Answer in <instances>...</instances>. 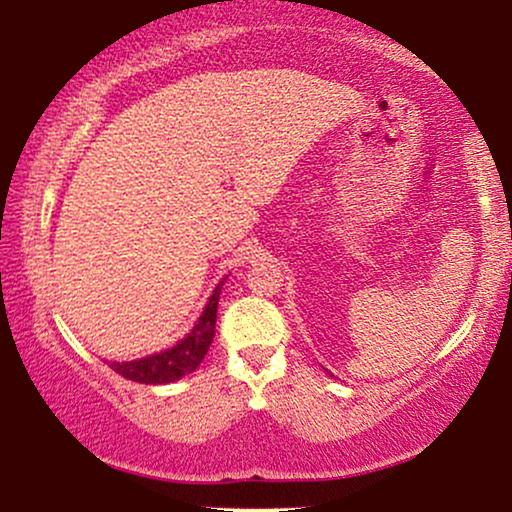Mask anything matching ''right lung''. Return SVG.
Listing matches in <instances>:
<instances>
[{
  "label": "right lung",
  "instance_id": "obj_1",
  "mask_svg": "<svg viewBox=\"0 0 512 512\" xmlns=\"http://www.w3.org/2000/svg\"><path fill=\"white\" fill-rule=\"evenodd\" d=\"M223 280L218 282L216 289L208 296L204 311H201L197 323H194L185 337L178 339L173 346H168V349L154 351L149 356L132 358V361H111V370H116L125 380L140 384H170L197 370L201 361H204L208 346L213 342V334H216V313Z\"/></svg>",
  "mask_w": 512,
  "mask_h": 512
}]
</instances>
